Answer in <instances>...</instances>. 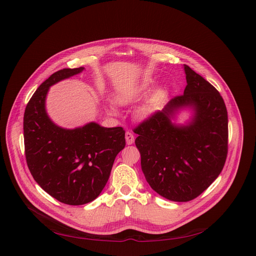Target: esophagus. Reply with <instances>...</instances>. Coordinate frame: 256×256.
<instances>
[{"instance_id": "esophagus-1", "label": "esophagus", "mask_w": 256, "mask_h": 256, "mask_svg": "<svg viewBox=\"0 0 256 256\" xmlns=\"http://www.w3.org/2000/svg\"><path fill=\"white\" fill-rule=\"evenodd\" d=\"M126 144H128V146H130V144L134 143V141H135V136L132 135V132L128 130V132H126Z\"/></svg>"}]
</instances>
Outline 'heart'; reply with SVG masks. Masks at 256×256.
Returning <instances> with one entry per match:
<instances>
[{
  "label": "heart",
  "instance_id": "1",
  "mask_svg": "<svg viewBox=\"0 0 256 256\" xmlns=\"http://www.w3.org/2000/svg\"><path fill=\"white\" fill-rule=\"evenodd\" d=\"M141 88H144V86ZM160 94H161V93H160ZM135 97H136V93H124V94H120V95L117 97V102H118L119 104L124 106V104H130V102H132V100H134ZM110 110H113V112H114V110H113L112 108H110ZM150 106H142V108H140V110H139V115H140L141 117L146 116V115L150 113Z\"/></svg>",
  "mask_w": 256,
  "mask_h": 256
}]
</instances>
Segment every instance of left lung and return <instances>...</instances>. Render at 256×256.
<instances>
[{
    "instance_id": "left-lung-1",
    "label": "left lung",
    "mask_w": 256,
    "mask_h": 256,
    "mask_svg": "<svg viewBox=\"0 0 256 256\" xmlns=\"http://www.w3.org/2000/svg\"><path fill=\"white\" fill-rule=\"evenodd\" d=\"M187 86L162 110L134 128L141 168L152 190L174 202H188L211 185L223 170L228 154L227 108L216 88L184 64ZM183 106L195 116L188 126L170 118Z\"/></svg>"
}]
</instances>
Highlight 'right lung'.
<instances>
[{"label":"right lung","mask_w":256,"mask_h":256,"mask_svg":"<svg viewBox=\"0 0 256 256\" xmlns=\"http://www.w3.org/2000/svg\"><path fill=\"white\" fill-rule=\"evenodd\" d=\"M84 68L53 73L30 98L24 114V143L28 168L36 183L66 205L92 202L104 188L118 152L126 146L121 126L95 122L66 130L55 126L45 110L49 86Z\"/></svg>","instance_id":"add662e5"}]
</instances>
